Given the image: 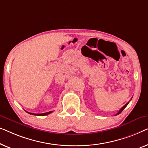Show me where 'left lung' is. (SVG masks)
Listing matches in <instances>:
<instances>
[{
    "label": "left lung",
    "instance_id": "left-lung-1",
    "mask_svg": "<svg viewBox=\"0 0 148 148\" xmlns=\"http://www.w3.org/2000/svg\"><path fill=\"white\" fill-rule=\"evenodd\" d=\"M128 104H129V103H127V104H125V105L123 106V107L121 108V109L119 110V111L118 113L116 114V115H119V114H120L121 113V112H122L123 111V109H125V107H127V106Z\"/></svg>",
    "mask_w": 148,
    "mask_h": 148
}]
</instances>
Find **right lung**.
<instances>
[{
    "label": "right lung",
    "mask_w": 148,
    "mask_h": 148,
    "mask_svg": "<svg viewBox=\"0 0 148 148\" xmlns=\"http://www.w3.org/2000/svg\"><path fill=\"white\" fill-rule=\"evenodd\" d=\"M27 113H28L29 114H31V115H38V116H44V115H49V113H52V111H49V112H47V113H41V114H35V113H29V112H27Z\"/></svg>",
    "instance_id": "right-lung-1"
}]
</instances>
